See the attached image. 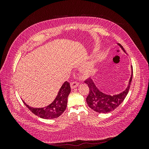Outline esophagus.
Returning a JSON list of instances; mask_svg holds the SVG:
<instances>
[{
    "instance_id": "esophagus-1",
    "label": "esophagus",
    "mask_w": 149,
    "mask_h": 149,
    "mask_svg": "<svg viewBox=\"0 0 149 149\" xmlns=\"http://www.w3.org/2000/svg\"><path fill=\"white\" fill-rule=\"evenodd\" d=\"M70 84H71V88L72 89H74L78 86V83L77 81H73V82H71Z\"/></svg>"
}]
</instances>
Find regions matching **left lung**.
<instances>
[{
	"label": "left lung",
	"instance_id": "1",
	"mask_svg": "<svg viewBox=\"0 0 149 149\" xmlns=\"http://www.w3.org/2000/svg\"><path fill=\"white\" fill-rule=\"evenodd\" d=\"M118 44L123 50L125 52L123 46L119 43ZM132 75L133 69L132 66V75L127 88L119 94L114 96L107 95L101 92L94 84L91 78L86 79L84 83L88 85L89 89V94L86 97V102L89 107L98 113H107L114 111L123 102L126 96L127 95L132 81Z\"/></svg>",
	"mask_w": 149,
	"mask_h": 149
}]
</instances>
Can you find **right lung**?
Wrapping results in <instances>:
<instances>
[{
    "instance_id": "add662e5",
    "label": "right lung",
    "mask_w": 149,
    "mask_h": 149,
    "mask_svg": "<svg viewBox=\"0 0 149 149\" xmlns=\"http://www.w3.org/2000/svg\"><path fill=\"white\" fill-rule=\"evenodd\" d=\"M71 92L70 83L66 81L63 84L58 92V95L54 101L49 106L43 108H33L26 104H24L28 109L40 118L46 119H52L58 118L65 111L67 106L68 96Z\"/></svg>"
}]
</instances>
